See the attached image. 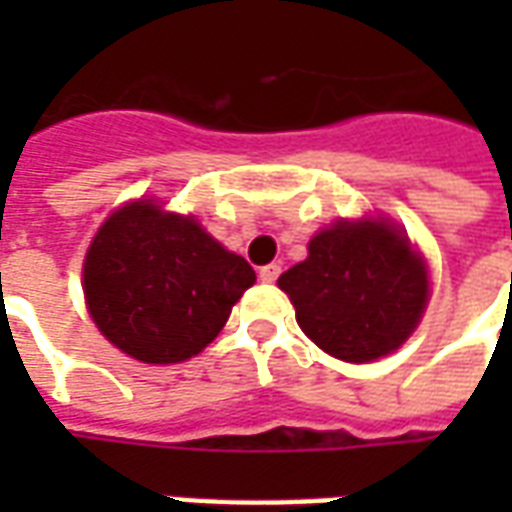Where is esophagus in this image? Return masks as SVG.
<instances>
[{
    "label": "esophagus",
    "instance_id": "1",
    "mask_svg": "<svg viewBox=\"0 0 512 512\" xmlns=\"http://www.w3.org/2000/svg\"><path fill=\"white\" fill-rule=\"evenodd\" d=\"M279 274H282V266H277V263H268V266L260 268V279L263 282H277Z\"/></svg>",
    "mask_w": 512,
    "mask_h": 512
}]
</instances>
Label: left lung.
Returning <instances> with one entry per match:
<instances>
[{
    "label": "left lung",
    "mask_w": 512,
    "mask_h": 512,
    "mask_svg": "<svg viewBox=\"0 0 512 512\" xmlns=\"http://www.w3.org/2000/svg\"><path fill=\"white\" fill-rule=\"evenodd\" d=\"M301 332L326 354L365 365L392 354L428 304V266L395 224L337 222L279 277Z\"/></svg>",
    "instance_id": "1"
}]
</instances>
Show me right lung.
Here are the masks:
<instances>
[{
    "mask_svg": "<svg viewBox=\"0 0 512 512\" xmlns=\"http://www.w3.org/2000/svg\"><path fill=\"white\" fill-rule=\"evenodd\" d=\"M255 285V271L194 216L153 200L117 208L84 257V299L95 326L145 365L197 356Z\"/></svg>",
    "mask_w": 512,
    "mask_h": 512,
    "instance_id": "add662e5",
    "label": "right lung"
}]
</instances>
